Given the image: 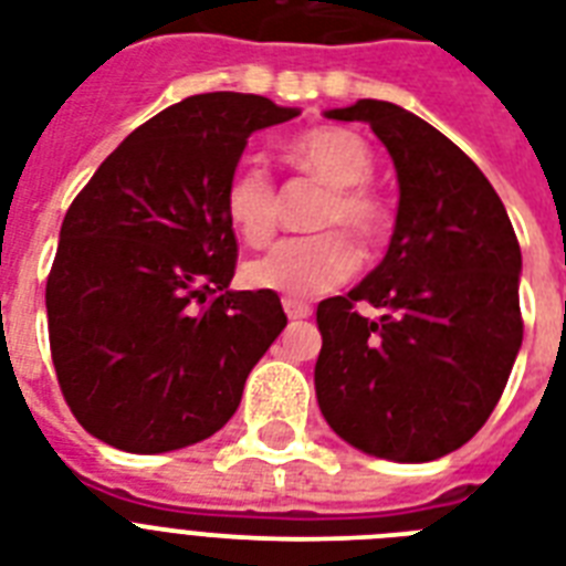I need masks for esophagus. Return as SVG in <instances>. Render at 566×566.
<instances>
[{"label":"esophagus","instance_id":"1","mask_svg":"<svg viewBox=\"0 0 566 566\" xmlns=\"http://www.w3.org/2000/svg\"><path fill=\"white\" fill-rule=\"evenodd\" d=\"M282 305H284V314H287V317H291V319H308L311 314H314L308 302L291 300V296H284Z\"/></svg>","mask_w":566,"mask_h":566}]
</instances>
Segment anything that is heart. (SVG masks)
Returning <instances> with one entry per match:
<instances>
[{
	"mask_svg": "<svg viewBox=\"0 0 566 566\" xmlns=\"http://www.w3.org/2000/svg\"><path fill=\"white\" fill-rule=\"evenodd\" d=\"M291 161L311 181L326 188L311 226L323 231L314 238H291L264 255L243 264V282L258 291L314 296L344 284L358 270V249L340 231H353L361 243H376L387 229L385 205L367 188L373 176V153L364 137L349 128H314L291 144ZM222 208L240 238L258 247L275 231L282 196L258 158L234 164Z\"/></svg>",
	"mask_w": 566,
	"mask_h": 566,
	"instance_id": "1",
	"label": "heart"
}]
</instances>
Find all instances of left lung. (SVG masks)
<instances>
[{"mask_svg":"<svg viewBox=\"0 0 566 566\" xmlns=\"http://www.w3.org/2000/svg\"><path fill=\"white\" fill-rule=\"evenodd\" d=\"M323 114L373 128L399 208L381 264L319 302V411L367 455L434 461L482 429L523 344L517 234L484 172L417 114L378 99ZM355 301L382 317L361 318Z\"/></svg>","mask_w":566,"mask_h":566,"instance_id":"8db88e82","label":"left lung"}]
</instances>
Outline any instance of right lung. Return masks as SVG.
<instances>
[{"label":"right lung","instance_id":"right-lung-1","mask_svg":"<svg viewBox=\"0 0 566 566\" xmlns=\"http://www.w3.org/2000/svg\"><path fill=\"white\" fill-rule=\"evenodd\" d=\"M300 117L199 93L135 128L75 196L46 282L49 346L75 420L155 455L211 438L287 326L273 291H231L222 193L247 140Z\"/></svg>","mask_w":566,"mask_h":566}]
</instances>
